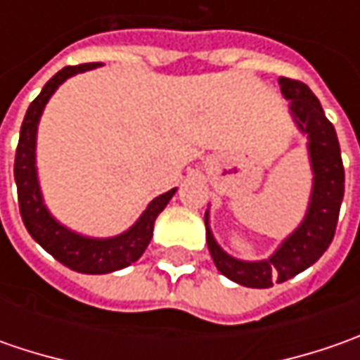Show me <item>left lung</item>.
<instances>
[{
    "label": "left lung",
    "mask_w": 360,
    "mask_h": 360,
    "mask_svg": "<svg viewBox=\"0 0 360 360\" xmlns=\"http://www.w3.org/2000/svg\"><path fill=\"white\" fill-rule=\"evenodd\" d=\"M281 91L290 100V110L298 128L309 136L314 186L311 206L304 222L283 242V246L262 262H242L220 250L210 230L206 229V242L216 269L230 281L250 286L269 288L272 283H284L298 272L307 270L325 255L335 238L339 222L340 202L345 196V168L340 158V146L335 126L328 122L323 105L311 88L292 77H281Z\"/></svg>",
    "instance_id": "obj_1"
}]
</instances>
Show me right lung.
Masks as SVG:
<instances>
[{"instance_id":"add662e5","label":"right lung","mask_w":360,"mask_h":360,"mask_svg":"<svg viewBox=\"0 0 360 360\" xmlns=\"http://www.w3.org/2000/svg\"><path fill=\"white\" fill-rule=\"evenodd\" d=\"M100 63H79V65H65L56 76L44 86L41 94L30 104L25 118L21 124L20 142L15 150V164L13 176L18 184V202H20V214L27 232L44 250H48L63 266L84 272V274H105L114 270L130 266L140 256L144 255L146 246L152 240V230L158 214L166 208L176 190L158 196L150 202L146 212L128 232L120 234L116 238L96 240L74 234L62 224H58L46 210L37 178H35V131L37 122L44 112V105L48 104L51 94L58 90V86L70 76L91 70Z\"/></svg>"}]
</instances>
